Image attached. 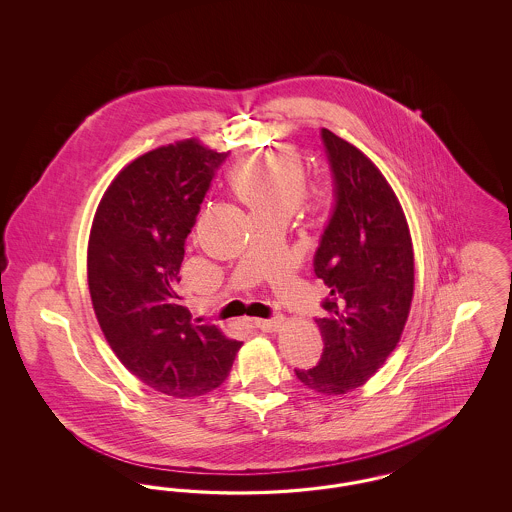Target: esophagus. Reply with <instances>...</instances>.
Wrapping results in <instances>:
<instances>
[{"label":"esophagus","mask_w":512,"mask_h":512,"mask_svg":"<svg viewBox=\"0 0 512 512\" xmlns=\"http://www.w3.org/2000/svg\"><path fill=\"white\" fill-rule=\"evenodd\" d=\"M284 317H274V318H255L253 320V324L257 326V328H261V330H265V332H278L282 326H284Z\"/></svg>","instance_id":"esophagus-1"}]
</instances>
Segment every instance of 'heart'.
<instances>
[{"instance_id": "heart-1", "label": "heart", "mask_w": 512, "mask_h": 512, "mask_svg": "<svg viewBox=\"0 0 512 512\" xmlns=\"http://www.w3.org/2000/svg\"><path fill=\"white\" fill-rule=\"evenodd\" d=\"M228 178L253 215L272 209L292 215L305 192V165L290 146L270 147L240 159L228 172ZM309 197L317 209L332 207L338 197L336 184L330 178L318 180L309 190Z\"/></svg>"}]
</instances>
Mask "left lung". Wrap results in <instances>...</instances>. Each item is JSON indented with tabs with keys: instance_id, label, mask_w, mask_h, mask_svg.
Masks as SVG:
<instances>
[{
	"instance_id": "1",
	"label": "left lung",
	"mask_w": 512,
	"mask_h": 512,
	"mask_svg": "<svg viewBox=\"0 0 512 512\" xmlns=\"http://www.w3.org/2000/svg\"><path fill=\"white\" fill-rule=\"evenodd\" d=\"M322 140L338 201L313 265L330 288V315L317 320L320 363L295 376L322 395H343L366 384L401 340L413 303V240L380 169L328 128Z\"/></svg>"
}]
</instances>
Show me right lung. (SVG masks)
<instances>
[{
	"mask_svg": "<svg viewBox=\"0 0 512 512\" xmlns=\"http://www.w3.org/2000/svg\"><path fill=\"white\" fill-rule=\"evenodd\" d=\"M224 159L197 138L140 155L105 190L88 240L105 340L146 386L178 399L219 388L242 347L215 324H192L176 292L186 238Z\"/></svg>",
	"mask_w": 512,
	"mask_h": 512,
	"instance_id": "1",
	"label": "right lung"
}]
</instances>
